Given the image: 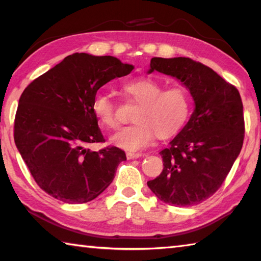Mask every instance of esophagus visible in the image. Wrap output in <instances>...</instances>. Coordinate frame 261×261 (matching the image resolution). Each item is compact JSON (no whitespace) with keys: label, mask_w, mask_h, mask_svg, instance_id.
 <instances>
[{"label":"esophagus","mask_w":261,"mask_h":261,"mask_svg":"<svg viewBox=\"0 0 261 261\" xmlns=\"http://www.w3.org/2000/svg\"><path fill=\"white\" fill-rule=\"evenodd\" d=\"M144 154L143 153H131V152H127L126 153V159L127 160H132V159H138L140 156H143Z\"/></svg>","instance_id":"obj_1"}]
</instances>
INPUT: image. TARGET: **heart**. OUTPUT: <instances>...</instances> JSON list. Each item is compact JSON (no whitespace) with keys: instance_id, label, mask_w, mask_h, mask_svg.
Returning <instances> with one entry per match:
<instances>
[{"instance_id":"1","label":"heart","mask_w":261,"mask_h":261,"mask_svg":"<svg viewBox=\"0 0 261 261\" xmlns=\"http://www.w3.org/2000/svg\"><path fill=\"white\" fill-rule=\"evenodd\" d=\"M123 91L139 106L134 113V124L123 127L112 137L115 146L129 152L147 147L158 136L169 139L178 135L191 115V98L180 86L163 88L151 78H137L123 84ZM92 112L101 125L115 130L120 125L116 106L109 94H96Z\"/></svg>"}]
</instances>
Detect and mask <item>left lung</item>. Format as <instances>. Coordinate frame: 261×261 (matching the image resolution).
I'll use <instances>...</instances> for the list:
<instances>
[{
  "instance_id": "left-lung-1",
  "label": "left lung",
  "mask_w": 261,
  "mask_h": 261,
  "mask_svg": "<svg viewBox=\"0 0 261 261\" xmlns=\"http://www.w3.org/2000/svg\"><path fill=\"white\" fill-rule=\"evenodd\" d=\"M154 70L182 82L196 109L169 147L160 152L163 170L147 185L166 204H200L221 188L242 149L245 125L240 92L189 57H153L148 73Z\"/></svg>"
}]
</instances>
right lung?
I'll list each match as a JSON object with an SVG mask.
<instances>
[{"label": "right lung", "instance_id": "obj_1", "mask_svg": "<svg viewBox=\"0 0 261 261\" xmlns=\"http://www.w3.org/2000/svg\"><path fill=\"white\" fill-rule=\"evenodd\" d=\"M134 65L113 56L69 55L30 84L19 98L14 138L37 184L68 204L93 200L113 182L125 153L105 143L92 102L101 86Z\"/></svg>", "mask_w": 261, "mask_h": 261}]
</instances>
